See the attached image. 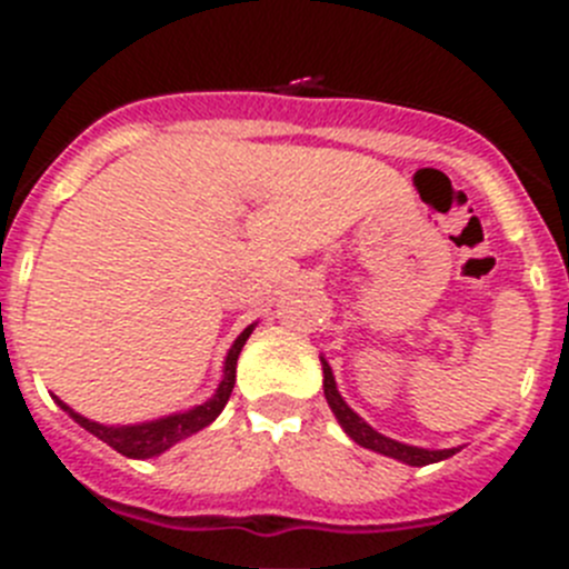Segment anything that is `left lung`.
<instances>
[{"label":"left lung","mask_w":569,"mask_h":569,"mask_svg":"<svg viewBox=\"0 0 569 569\" xmlns=\"http://www.w3.org/2000/svg\"><path fill=\"white\" fill-rule=\"evenodd\" d=\"M319 359H321V373H325V399H328L330 410H333V416L339 419L341 430H345V433L350 436L356 445L367 447V450H373V453L390 456V459L401 461V465H410V467L436 465V461H445V459H450V456L459 453V447H450V450H427V447L405 445V441H396V439H390V436L373 430V427L367 425V421L356 413L353 407L341 399L339 387H336V376H333V370H330L328 359H325V356H319Z\"/></svg>","instance_id":"obj_1"}]
</instances>
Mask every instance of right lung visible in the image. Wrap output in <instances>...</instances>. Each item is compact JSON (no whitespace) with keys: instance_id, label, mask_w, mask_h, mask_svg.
Masks as SVG:
<instances>
[{"instance_id":"1","label":"right lung","mask_w":569,"mask_h":569,"mask_svg":"<svg viewBox=\"0 0 569 569\" xmlns=\"http://www.w3.org/2000/svg\"><path fill=\"white\" fill-rule=\"evenodd\" d=\"M253 328L256 325H248V328L236 336L233 345H230L228 356H224L222 381H219V387L213 390V396L204 399L202 405H193L190 410H179V413L162 416V419L139 421V425H99V421L84 419L82 413H77V410L64 405L59 396H53V399H57V405L62 407L64 413L77 421L79 427H84L88 433H93L97 439H102L104 445L113 447L116 453L128 456V459H153V456H162L164 450H170V447L179 445V441L188 439V436L199 433V430H204L208 425H213L216 416L222 413L230 393H233L236 361H239L241 347L250 339Z\"/></svg>"}]
</instances>
